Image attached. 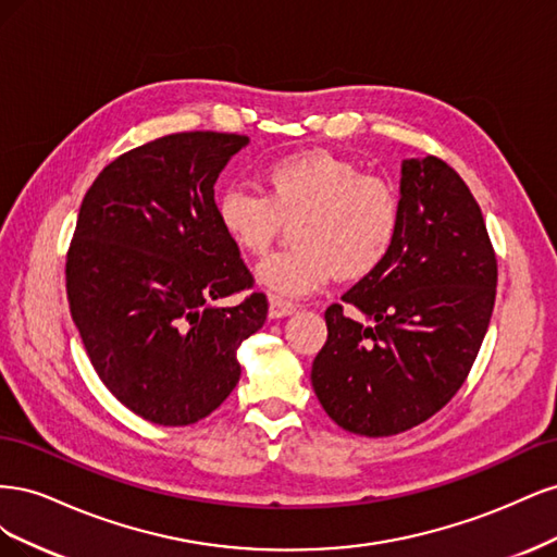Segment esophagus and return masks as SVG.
Masks as SVG:
<instances>
[{"label":"esophagus","mask_w":557,"mask_h":557,"mask_svg":"<svg viewBox=\"0 0 557 557\" xmlns=\"http://www.w3.org/2000/svg\"><path fill=\"white\" fill-rule=\"evenodd\" d=\"M295 311H297L295 301H288V299L276 297V295L269 297V318H283V315H290Z\"/></svg>","instance_id":"1"}]
</instances>
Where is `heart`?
I'll list each match as a JSON object with an SVG mask.
<instances>
[{
	"mask_svg": "<svg viewBox=\"0 0 557 557\" xmlns=\"http://www.w3.org/2000/svg\"><path fill=\"white\" fill-rule=\"evenodd\" d=\"M215 215L230 242L262 256L293 225L297 246L274 252L256 269L262 288L305 297L339 274L362 278L391 252L399 230V199L387 181L325 150L297 153L264 170V193L230 185L215 199Z\"/></svg>",
	"mask_w": 557,
	"mask_h": 557,
	"instance_id": "1",
	"label": "heart"
}]
</instances>
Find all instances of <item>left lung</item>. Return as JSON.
<instances>
[{"label":"left lung","mask_w":557,"mask_h":557,"mask_svg":"<svg viewBox=\"0 0 557 557\" xmlns=\"http://www.w3.org/2000/svg\"><path fill=\"white\" fill-rule=\"evenodd\" d=\"M399 230L385 260L325 311L311 367L336 425L391 436L425 423L460 391L491 325L497 258L483 213L444 160L401 162Z\"/></svg>","instance_id":"1"}]
</instances>
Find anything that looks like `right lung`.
Returning a JSON list of instances; mask_svg holds the SVG:
<instances>
[{"label":"right lung","mask_w":557,"mask_h":557,"mask_svg":"<svg viewBox=\"0 0 557 557\" xmlns=\"http://www.w3.org/2000/svg\"><path fill=\"white\" fill-rule=\"evenodd\" d=\"M244 134L178 132L127 150L83 197L66 252V299L97 376L129 411L181 428L239 383L237 350L267 297L218 299L252 276L215 215L213 185Z\"/></svg>","instance_id":"obj_1"}]
</instances>
